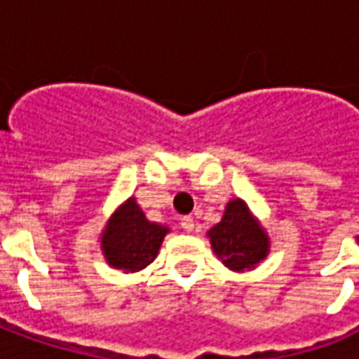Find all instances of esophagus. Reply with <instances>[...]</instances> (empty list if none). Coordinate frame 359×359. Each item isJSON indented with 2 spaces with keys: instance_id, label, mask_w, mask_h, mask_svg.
Wrapping results in <instances>:
<instances>
[{
  "instance_id": "1",
  "label": "esophagus",
  "mask_w": 359,
  "mask_h": 359,
  "mask_svg": "<svg viewBox=\"0 0 359 359\" xmlns=\"http://www.w3.org/2000/svg\"><path fill=\"white\" fill-rule=\"evenodd\" d=\"M180 226L187 231V233H192L194 231V219L190 217V215H187V217L180 219Z\"/></svg>"
}]
</instances>
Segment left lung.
<instances>
[{
  "label": "left lung",
  "mask_w": 359,
  "mask_h": 359,
  "mask_svg": "<svg viewBox=\"0 0 359 359\" xmlns=\"http://www.w3.org/2000/svg\"><path fill=\"white\" fill-rule=\"evenodd\" d=\"M213 252L233 271L256 267L269 252V238L242 200L226 203L221 223L210 231Z\"/></svg>",
  "instance_id": "left-lung-1"
}]
</instances>
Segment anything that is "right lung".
Returning <instances> with one entry per match:
<instances>
[{
  "mask_svg": "<svg viewBox=\"0 0 359 359\" xmlns=\"http://www.w3.org/2000/svg\"><path fill=\"white\" fill-rule=\"evenodd\" d=\"M165 234L167 226L148 221L130 198L115 211L103 231V256L115 269L126 273L140 271L156 259Z\"/></svg>",
  "mask_w": 359,
  "mask_h": 359,
  "instance_id": "obj_1",
  "label": "right lung"
}]
</instances>
